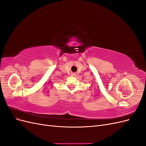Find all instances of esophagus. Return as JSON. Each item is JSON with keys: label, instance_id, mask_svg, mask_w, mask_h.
<instances>
[{"label": "esophagus", "instance_id": "esophagus-1", "mask_svg": "<svg viewBox=\"0 0 146 146\" xmlns=\"http://www.w3.org/2000/svg\"><path fill=\"white\" fill-rule=\"evenodd\" d=\"M71 76H76V73H74V72H73V73H72V74H71Z\"/></svg>", "mask_w": 146, "mask_h": 146}]
</instances>
